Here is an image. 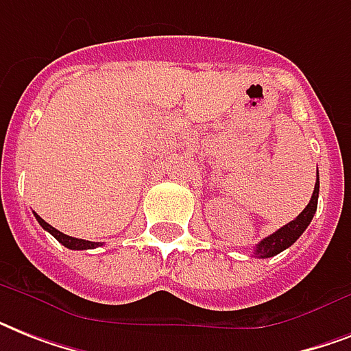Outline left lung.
I'll return each instance as SVG.
<instances>
[{
    "instance_id": "left-lung-1",
    "label": "left lung",
    "mask_w": 351,
    "mask_h": 351,
    "mask_svg": "<svg viewBox=\"0 0 351 351\" xmlns=\"http://www.w3.org/2000/svg\"><path fill=\"white\" fill-rule=\"evenodd\" d=\"M317 200H319V171H317V182L315 189H313V195H311L310 204L306 206L304 211L297 217L295 220H291L289 224H286L284 228L277 230L275 233H271L266 239H262L255 247V255L258 258H269V256L278 255L280 251H284L286 247L293 244L295 240L299 239L300 234L304 233V230L310 226L311 219L317 211Z\"/></svg>"
}]
</instances>
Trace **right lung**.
Listing matches in <instances>:
<instances>
[{
    "label": "right lung",
    "mask_w": 351,
    "mask_h": 351,
    "mask_svg": "<svg viewBox=\"0 0 351 351\" xmlns=\"http://www.w3.org/2000/svg\"><path fill=\"white\" fill-rule=\"evenodd\" d=\"M36 220L40 222V226L43 228L45 231H49V233L54 237V239L60 242V244H63L65 247H69V250H93V247H96V245H101V242H90V240H84V239H74V237H69V234L62 233V231H58L56 228H52L51 224H47L45 220L41 219L40 215H36Z\"/></svg>",
    "instance_id": "1"
}]
</instances>
